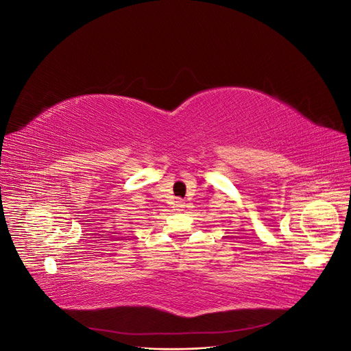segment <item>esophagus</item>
<instances>
[{
  "label": "esophagus",
  "mask_w": 351,
  "mask_h": 351,
  "mask_svg": "<svg viewBox=\"0 0 351 351\" xmlns=\"http://www.w3.org/2000/svg\"><path fill=\"white\" fill-rule=\"evenodd\" d=\"M186 205H184V202L183 200H177L176 202V208H177V210H183V208H184Z\"/></svg>",
  "instance_id": "1"
}]
</instances>
